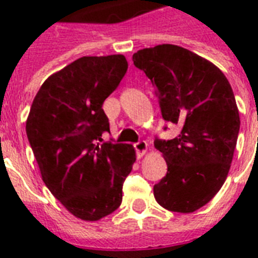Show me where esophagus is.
Wrapping results in <instances>:
<instances>
[{
    "label": "esophagus",
    "instance_id": "esophagus-1",
    "mask_svg": "<svg viewBox=\"0 0 258 258\" xmlns=\"http://www.w3.org/2000/svg\"><path fill=\"white\" fill-rule=\"evenodd\" d=\"M135 148H136V152H137V157L141 158L142 156L148 152V142L146 141L137 142V144L135 145Z\"/></svg>",
    "mask_w": 258,
    "mask_h": 258
}]
</instances>
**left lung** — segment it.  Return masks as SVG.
Here are the masks:
<instances>
[{
    "mask_svg": "<svg viewBox=\"0 0 258 258\" xmlns=\"http://www.w3.org/2000/svg\"><path fill=\"white\" fill-rule=\"evenodd\" d=\"M133 62L152 81L162 118L180 126L173 140L154 141L168 165L154 199L170 212H196L217 195L233 160L240 114L232 86L214 63L177 45L141 49Z\"/></svg>",
    "mask_w": 258,
    "mask_h": 258,
    "instance_id": "1",
    "label": "left lung"
}]
</instances>
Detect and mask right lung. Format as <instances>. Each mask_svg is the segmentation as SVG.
I'll return each instance as SVG.
<instances>
[{
    "mask_svg": "<svg viewBox=\"0 0 258 258\" xmlns=\"http://www.w3.org/2000/svg\"><path fill=\"white\" fill-rule=\"evenodd\" d=\"M126 71L122 54L76 59L45 80L26 119L42 181L84 221H98L121 205L123 181L136 162L131 144L97 142L109 132L102 104Z\"/></svg>",
    "mask_w": 258,
    "mask_h": 258,
    "instance_id": "add662e5",
    "label": "right lung"
}]
</instances>
